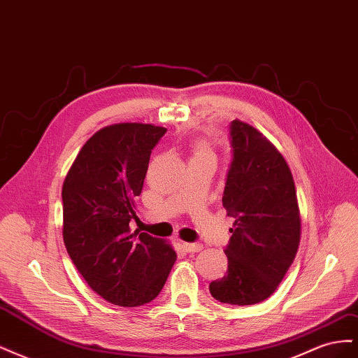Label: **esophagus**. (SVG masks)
Segmentation results:
<instances>
[{
	"mask_svg": "<svg viewBox=\"0 0 358 358\" xmlns=\"http://www.w3.org/2000/svg\"><path fill=\"white\" fill-rule=\"evenodd\" d=\"M183 249H185L187 252H199V251H201L203 249V245L201 243H199V242H196V243H183Z\"/></svg>",
	"mask_w": 358,
	"mask_h": 358,
	"instance_id": "obj_1",
	"label": "esophagus"
}]
</instances>
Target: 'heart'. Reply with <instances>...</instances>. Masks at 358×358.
Listing matches in <instances>:
<instances>
[{
	"mask_svg": "<svg viewBox=\"0 0 358 358\" xmlns=\"http://www.w3.org/2000/svg\"><path fill=\"white\" fill-rule=\"evenodd\" d=\"M197 155H210V152L206 148H203V146H200V148H197V150H196V157Z\"/></svg>",
	"mask_w": 358,
	"mask_h": 358,
	"instance_id": "obj_1",
	"label": "heart"
}]
</instances>
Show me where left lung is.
I'll return each instance as SVG.
<instances>
[{
  "label": "left lung",
  "instance_id": "1",
  "mask_svg": "<svg viewBox=\"0 0 358 358\" xmlns=\"http://www.w3.org/2000/svg\"><path fill=\"white\" fill-rule=\"evenodd\" d=\"M229 129L231 162L222 204L236 221L225 248L229 268L209 289L221 303L248 306L272 296L294 262L300 215L294 180L278 149L237 119Z\"/></svg>",
  "mask_w": 358,
  "mask_h": 358
}]
</instances>
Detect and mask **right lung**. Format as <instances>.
Masks as SVG:
<instances>
[{"instance_id":"1","label":"right lung","mask_w":358,"mask_h":358,"mask_svg":"<svg viewBox=\"0 0 358 358\" xmlns=\"http://www.w3.org/2000/svg\"><path fill=\"white\" fill-rule=\"evenodd\" d=\"M164 127H106L83 145L62 185L64 243L76 268L104 300L142 306L164 287L176 252L158 237L131 233L134 201Z\"/></svg>"}]
</instances>
